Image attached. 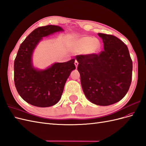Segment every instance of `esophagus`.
Masks as SVG:
<instances>
[{
    "instance_id": "esophagus-1",
    "label": "esophagus",
    "mask_w": 146,
    "mask_h": 146,
    "mask_svg": "<svg viewBox=\"0 0 146 146\" xmlns=\"http://www.w3.org/2000/svg\"><path fill=\"white\" fill-rule=\"evenodd\" d=\"M74 64H75V65H76V68H77V66H78V61H77L76 60V61H75Z\"/></svg>"
}]
</instances>
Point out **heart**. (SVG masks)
Listing matches in <instances>:
<instances>
[{
	"label": "heart",
	"instance_id": "heart-1",
	"mask_svg": "<svg viewBox=\"0 0 146 146\" xmlns=\"http://www.w3.org/2000/svg\"><path fill=\"white\" fill-rule=\"evenodd\" d=\"M100 43L98 39L90 36L83 37L76 43V48L79 51H84L86 54H93L100 49Z\"/></svg>",
	"mask_w": 146,
	"mask_h": 146
}]
</instances>
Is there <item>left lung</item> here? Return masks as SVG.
I'll return each instance as SVG.
<instances>
[{"label":"left lung","mask_w":146,"mask_h":146,"mask_svg":"<svg viewBox=\"0 0 146 146\" xmlns=\"http://www.w3.org/2000/svg\"><path fill=\"white\" fill-rule=\"evenodd\" d=\"M98 35L102 39L104 50L76 58L87 99L96 105L108 106L120 101L127 93L133 63L127 46L121 39L111 35Z\"/></svg>","instance_id":"1"}]
</instances>
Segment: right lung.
<instances>
[{
    "label": "right lung",
    "mask_w": 146,
    "mask_h": 146,
    "mask_svg": "<svg viewBox=\"0 0 146 146\" xmlns=\"http://www.w3.org/2000/svg\"><path fill=\"white\" fill-rule=\"evenodd\" d=\"M59 26L48 25L34 30L21 44L14 63V80L20 96L38 107H48L61 98L66 80L76 69L75 59L56 63L45 70L35 69L32 56L42 37L63 31Z\"/></svg>",
    "instance_id": "1"
}]
</instances>
